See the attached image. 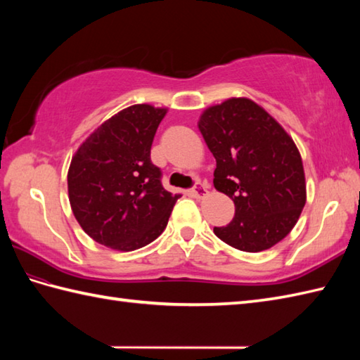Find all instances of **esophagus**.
I'll return each instance as SVG.
<instances>
[{
    "instance_id": "obj_1",
    "label": "esophagus",
    "mask_w": 360,
    "mask_h": 360,
    "mask_svg": "<svg viewBox=\"0 0 360 360\" xmlns=\"http://www.w3.org/2000/svg\"><path fill=\"white\" fill-rule=\"evenodd\" d=\"M192 195L196 198V200H202V198L207 195V187H205L204 184H196L192 188Z\"/></svg>"
}]
</instances>
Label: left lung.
<instances>
[{"instance_id":"1","label":"left lung","mask_w":360,"mask_h":360,"mask_svg":"<svg viewBox=\"0 0 360 360\" xmlns=\"http://www.w3.org/2000/svg\"><path fill=\"white\" fill-rule=\"evenodd\" d=\"M198 128L217 159L213 186L235 204L219 240L243 252L275 246L292 231L307 202L300 151L269 112L246 97L209 106Z\"/></svg>"}]
</instances>
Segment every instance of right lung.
Returning <instances> with one entry per match:
<instances>
[{
	"mask_svg": "<svg viewBox=\"0 0 360 360\" xmlns=\"http://www.w3.org/2000/svg\"><path fill=\"white\" fill-rule=\"evenodd\" d=\"M167 108L131 105L88 136L72 156L68 193L75 219L98 244L129 252L164 232L174 202L150 150Z\"/></svg>",
	"mask_w": 360,
	"mask_h": 360,
	"instance_id": "right-lung-1",
	"label": "right lung"
}]
</instances>
